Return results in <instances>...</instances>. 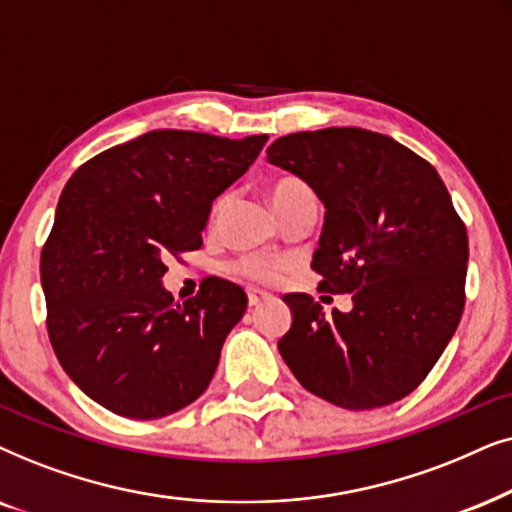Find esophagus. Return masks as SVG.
Returning a JSON list of instances; mask_svg holds the SVG:
<instances>
[{"label": "esophagus", "instance_id": "1", "mask_svg": "<svg viewBox=\"0 0 512 512\" xmlns=\"http://www.w3.org/2000/svg\"><path fill=\"white\" fill-rule=\"evenodd\" d=\"M267 297H269L267 292H262V290H257V288H250L248 290V304L250 306H260Z\"/></svg>", "mask_w": 512, "mask_h": 512}]
</instances>
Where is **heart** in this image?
<instances>
[{
  "label": "heart",
  "instance_id": "1",
  "mask_svg": "<svg viewBox=\"0 0 512 512\" xmlns=\"http://www.w3.org/2000/svg\"><path fill=\"white\" fill-rule=\"evenodd\" d=\"M304 196H313L306 182L299 180V177H281V180L274 182L271 187V201H274V208L281 213L283 208H288L292 201L304 199ZM229 206V194H220L210 208V222H217L224 215V210ZM288 264L278 262V260H269V257H260V255H248L241 257L234 264L236 274H241L243 278H250V281L257 283H274L278 276L283 274Z\"/></svg>",
  "mask_w": 512,
  "mask_h": 512
}]
</instances>
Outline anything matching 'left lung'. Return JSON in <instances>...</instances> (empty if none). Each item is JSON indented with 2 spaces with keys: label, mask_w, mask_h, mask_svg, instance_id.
<instances>
[{
  "label": "left lung",
  "mask_w": 512,
  "mask_h": 512,
  "mask_svg": "<svg viewBox=\"0 0 512 512\" xmlns=\"http://www.w3.org/2000/svg\"><path fill=\"white\" fill-rule=\"evenodd\" d=\"M267 159L325 203L311 269L320 292L353 302L325 316L311 295H285V365L344 410L405 398L438 363L466 304L468 234L445 182L412 149L365 128L283 135Z\"/></svg>",
  "instance_id": "1"
}]
</instances>
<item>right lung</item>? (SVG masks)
I'll list each match as a JSON object with an SVG mask.
<instances>
[{"label":"right lung","mask_w":512,"mask_h":512,"mask_svg":"<svg viewBox=\"0 0 512 512\" xmlns=\"http://www.w3.org/2000/svg\"><path fill=\"white\" fill-rule=\"evenodd\" d=\"M267 140L149 131L67 180L39 267L46 330L63 370L109 412L161 419L208 388L248 297L210 276L173 304L163 260L201 248L213 201Z\"/></svg>","instance_id":"add662e5"}]
</instances>
